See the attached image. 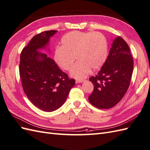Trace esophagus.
Here are the masks:
<instances>
[{
	"instance_id": "obj_1",
	"label": "esophagus",
	"mask_w": 150,
	"mask_h": 150,
	"mask_svg": "<svg viewBox=\"0 0 150 150\" xmlns=\"http://www.w3.org/2000/svg\"><path fill=\"white\" fill-rule=\"evenodd\" d=\"M84 81L83 80H76V81H75V82H76V83H81V82H83Z\"/></svg>"
}]
</instances>
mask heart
<instances>
[{"label":"heart","instance_id":"heart-1","mask_svg":"<svg viewBox=\"0 0 150 150\" xmlns=\"http://www.w3.org/2000/svg\"><path fill=\"white\" fill-rule=\"evenodd\" d=\"M61 47L54 50V59L61 68L68 71L74 65L75 57L78 62L70 71L71 76L75 79L85 78L91 69L98 70L106 59L107 41L99 32H69L61 38Z\"/></svg>","mask_w":150,"mask_h":150}]
</instances>
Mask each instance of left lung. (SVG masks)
Wrapping results in <instances>:
<instances>
[{"label": "left lung", "instance_id": "8db88e82", "mask_svg": "<svg viewBox=\"0 0 150 150\" xmlns=\"http://www.w3.org/2000/svg\"><path fill=\"white\" fill-rule=\"evenodd\" d=\"M133 68L129 45L118 36L113 40L101 70L89 79L94 85L89 96L91 104L99 109H109L120 102L128 90Z\"/></svg>", "mask_w": 150, "mask_h": 150}]
</instances>
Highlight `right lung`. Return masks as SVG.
<instances>
[{
	"label": "right lung",
	"instance_id": "add662e5",
	"mask_svg": "<svg viewBox=\"0 0 150 150\" xmlns=\"http://www.w3.org/2000/svg\"><path fill=\"white\" fill-rule=\"evenodd\" d=\"M57 30H50L34 36L23 49L19 66L23 89L33 105L45 112L59 108L66 101L74 79L60 70L51 57L38 51L45 48L50 37Z\"/></svg>",
	"mask_w": 150,
	"mask_h": 150
}]
</instances>
